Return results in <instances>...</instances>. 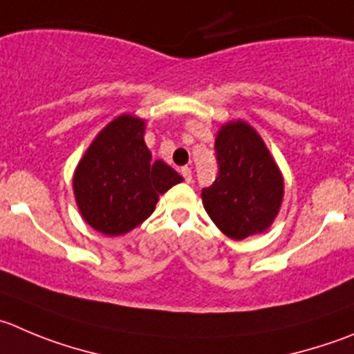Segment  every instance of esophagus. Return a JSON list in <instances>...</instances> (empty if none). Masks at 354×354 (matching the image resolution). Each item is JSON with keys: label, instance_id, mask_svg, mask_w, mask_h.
<instances>
[{"label": "esophagus", "instance_id": "esophagus-1", "mask_svg": "<svg viewBox=\"0 0 354 354\" xmlns=\"http://www.w3.org/2000/svg\"><path fill=\"white\" fill-rule=\"evenodd\" d=\"M180 174H183V177L186 183H191V180H193V170H191L189 167H184L183 170H180Z\"/></svg>", "mask_w": 354, "mask_h": 354}]
</instances>
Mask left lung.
Wrapping results in <instances>:
<instances>
[{
	"instance_id": "8db88e82",
	"label": "left lung",
	"mask_w": 354,
	"mask_h": 354,
	"mask_svg": "<svg viewBox=\"0 0 354 354\" xmlns=\"http://www.w3.org/2000/svg\"><path fill=\"white\" fill-rule=\"evenodd\" d=\"M218 175L201 191L208 217L231 240L266 233L285 194L280 167L257 130L243 120L224 123L215 136Z\"/></svg>"
}]
</instances>
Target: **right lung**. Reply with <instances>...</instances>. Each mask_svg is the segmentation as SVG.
<instances>
[{"mask_svg":"<svg viewBox=\"0 0 354 354\" xmlns=\"http://www.w3.org/2000/svg\"><path fill=\"white\" fill-rule=\"evenodd\" d=\"M146 120L120 114L86 147L73 175L83 221L107 236L124 234L154 212L160 194L183 183L163 160L151 158Z\"/></svg>","mask_w":354,"mask_h":354,"instance_id":"right-lung-1","label":"right lung"}]
</instances>
